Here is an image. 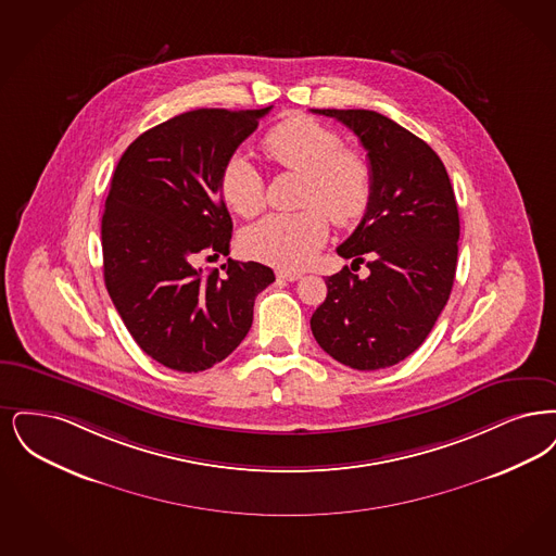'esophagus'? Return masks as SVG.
Listing matches in <instances>:
<instances>
[{"mask_svg":"<svg viewBox=\"0 0 556 556\" xmlns=\"http://www.w3.org/2000/svg\"><path fill=\"white\" fill-rule=\"evenodd\" d=\"M276 276H278V280H287V282H294V280H299L301 278V274L299 271H276Z\"/></svg>","mask_w":556,"mask_h":556,"instance_id":"1","label":"esophagus"}]
</instances>
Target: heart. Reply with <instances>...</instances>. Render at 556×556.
<instances>
[{"mask_svg":"<svg viewBox=\"0 0 556 556\" xmlns=\"http://www.w3.org/2000/svg\"><path fill=\"white\" fill-rule=\"evenodd\" d=\"M267 157L303 176L299 203L290 214H269L242 235V249L253 260L280 269L307 266L337 226L357 224L371 203V169L359 153L346 151L339 135L312 118L276 124L264 139ZM219 193L242 217L264 207V176L244 157L232 155L219 172Z\"/></svg>","mask_w":556,"mask_h":556,"instance_id":"heart-1","label":"heart"}]
</instances>
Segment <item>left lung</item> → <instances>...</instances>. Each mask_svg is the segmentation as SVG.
Here are the masks:
<instances>
[{"label": "left lung", "instance_id": "1", "mask_svg": "<svg viewBox=\"0 0 556 556\" xmlns=\"http://www.w3.org/2000/svg\"><path fill=\"white\" fill-rule=\"evenodd\" d=\"M351 128L367 151L371 203L337 249L353 260L328 276L312 315L317 344L359 371L384 369L421 346L442 314L457 271L459 210L434 149L371 110H314ZM368 255L370 271L350 269Z\"/></svg>", "mask_w": 556, "mask_h": 556}]
</instances>
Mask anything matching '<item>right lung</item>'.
<instances>
[{
    "mask_svg": "<svg viewBox=\"0 0 556 556\" xmlns=\"http://www.w3.org/2000/svg\"><path fill=\"white\" fill-rule=\"evenodd\" d=\"M271 110H193L149 128L122 153L101 217L103 280L151 359L197 374L226 359L276 278L257 262L203 271L228 255L232 219L219 172Z\"/></svg>",
    "mask_w": 556,
    "mask_h": 556,
    "instance_id": "right-lung-1",
    "label": "right lung"
}]
</instances>
